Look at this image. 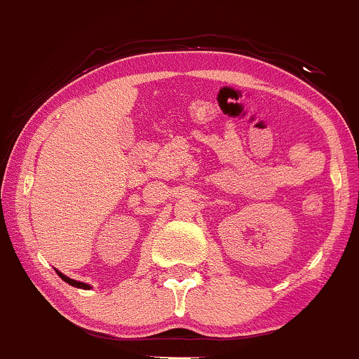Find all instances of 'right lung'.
<instances>
[{
  "label": "right lung",
  "instance_id": "obj_1",
  "mask_svg": "<svg viewBox=\"0 0 359 359\" xmlns=\"http://www.w3.org/2000/svg\"><path fill=\"white\" fill-rule=\"evenodd\" d=\"M56 273L60 275V278H62V280H65L67 284L74 285V287H77V289H90V285H89V284H86V282H79V280H74V278L67 277V275H63L62 271H58V270H56Z\"/></svg>",
  "mask_w": 359,
  "mask_h": 359
}]
</instances>
